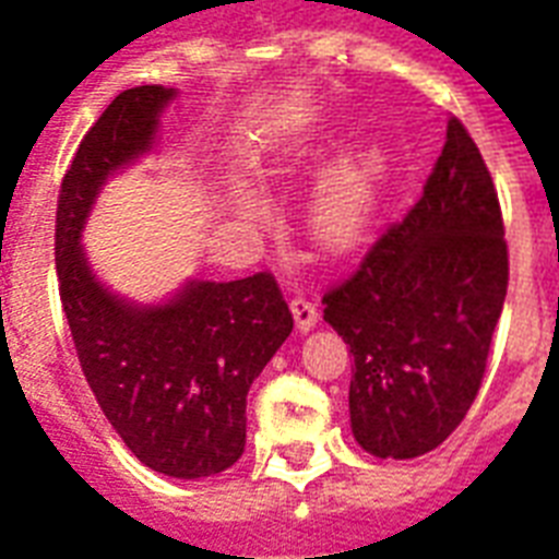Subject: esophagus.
Returning <instances> with one entry per match:
<instances>
[{"label":"esophagus","instance_id":"1","mask_svg":"<svg viewBox=\"0 0 559 559\" xmlns=\"http://www.w3.org/2000/svg\"><path fill=\"white\" fill-rule=\"evenodd\" d=\"M293 319H296V328L298 333H307L313 331L316 322H319V310H316V305L310 301L307 296H296L293 298Z\"/></svg>","mask_w":559,"mask_h":559}]
</instances>
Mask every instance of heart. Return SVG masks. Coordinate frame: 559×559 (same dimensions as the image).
Returning <instances> with one entry per match:
<instances>
[{
	"instance_id": "1",
	"label": "heart",
	"mask_w": 559,
	"mask_h": 559,
	"mask_svg": "<svg viewBox=\"0 0 559 559\" xmlns=\"http://www.w3.org/2000/svg\"><path fill=\"white\" fill-rule=\"evenodd\" d=\"M382 159L377 151H362L331 170L324 179L322 197L316 202V237L328 252H348L366 237L377 211ZM237 209L246 217H263V202L246 188H237Z\"/></svg>"
}]
</instances>
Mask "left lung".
<instances>
[{"label":"left lung","mask_w":559,"mask_h":559,"mask_svg":"<svg viewBox=\"0 0 559 559\" xmlns=\"http://www.w3.org/2000/svg\"><path fill=\"white\" fill-rule=\"evenodd\" d=\"M508 293L493 179L459 118L403 223L328 289L324 322L354 354L350 432L377 459H417L464 420Z\"/></svg>","instance_id":"1"}]
</instances>
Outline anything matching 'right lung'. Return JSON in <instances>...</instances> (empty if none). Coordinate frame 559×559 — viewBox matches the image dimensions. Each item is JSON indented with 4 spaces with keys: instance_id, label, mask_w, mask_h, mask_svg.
<instances>
[{
    "instance_id": "1",
    "label": "right lung",
    "mask_w": 559,
    "mask_h": 559,
    "mask_svg": "<svg viewBox=\"0 0 559 559\" xmlns=\"http://www.w3.org/2000/svg\"><path fill=\"white\" fill-rule=\"evenodd\" d=\"M174 98L124 90L83 135L57 200L55 261L83 377L127 450L162 476L205 478L243 455L249 385L293 333L278 284L191 278L142 305L112 293L81 243L100 188L153 151Z\"/></svg>"
}]
</instances>
